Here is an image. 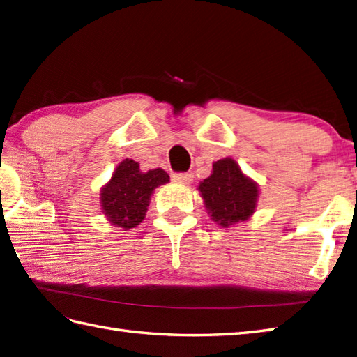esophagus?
<instances>
[{
	"mask_svg": "<svg viewBox=\"0 0 357 357\" xmlns=\"http://www.w3.org/2000/svg\"><path fill=\"white\" fill-rule=\"evenodd\" d=\"M172 178H173V181L181 182V184H185V185L193 181L192 173H175Z\"/></svg>",
	"mask_w": 357,
	"mask_h": 357,
	"instance_id": "34e87169",
	"label": "esophagus"
}]
</instances>
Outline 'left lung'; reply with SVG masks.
Returning a JSON list of instances; mask_svg holds the SVG:
<instances>
[{"label": "left lung", "instance_id": "1", "mask_svg": "<svg viewBox=\"0 0 357 357\" xmlns=\"http://www.w3.org/2000/svg\"><path fill=\"white\" fill-rule=\"evenodd\" d=\"M211 219L228 228L250 219L255 210L259 188L245 176L233 158H223L213 164V173L197 187Z\"/></svg>", "mask_w": 357, "mask_h": 357}]
</instances>
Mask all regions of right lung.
<instances>
[{
  "instance_id": "obj_1",
  "label": "right lung",
  "mask_w": 357,
  "mask_h": 357,
  "mask_svg": "<svg viewBox=\"0 0 357 357\" xmlns=\"http://www.w3.org/2000/svg\"><path fill=\"white\" fill-rule=\"evenodd\" d=\"M165 182H169V175L162 169L144 173L134 160H123L102 188L103 214L115 227L135 228L146 216L153 190Z\"/></svg>"
}]
</instances>
